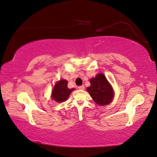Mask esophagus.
<instances>
[{
	"label": "esophagus",
	"instance_id": "34e87169",
	"mask_svg": "<svg viewBox=\"0 0 157 157\" xmlns=\"http://www.w3.org/2000/svg\"><path fill=\"white\" fill-rule=\"evenodd\" d=\"M78 89H80V90H84V88H85V86H80L78 87Z\"/></svg>",
	"mask_w": 157,
	"mask_h": 157
}]
</instances>
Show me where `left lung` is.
Masks as SVG:
<instances>
[{"label":"left lung","mask_w":157,"mask_h":157,"mask_svg":"<svg viewBox=\"0 0 157 157\" xmlns=\"http://www.w3.org/2000/svg\"><path fill=\"white\" fill-rule=\"evenodd\" d=\"M90 82L91 86L87 88V91L95 102L99 105H105L112 102L114 91L103 74H97L95 78L90 79Z\"/></svg>","instance_id":"1"}]
</instances>
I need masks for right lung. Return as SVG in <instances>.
<instances>
[{
    "label": "right lung",
    "instance_id": "obj_1",
    "mask_svg": "<svg viewBox=\"0 0 157 157\" xmlns=\"http://www.w3.org/2000/svg\"><path fill=\"white\" fill-rule=\"evenodd\" d=\"M67 81L60 80L55 84L52 92V98L57 102H62L67 100L74 88L69 89L67 87Z\"/></svg>",
    "mask_w": 157,
    "mask_h": 157
}]
</instances>
